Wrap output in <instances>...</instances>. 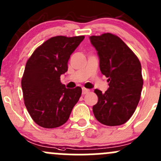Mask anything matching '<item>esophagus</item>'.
<instances>
[{"mask_svg":"<svg viewBox=\"0 0 161 161\" xmlns=\"http://www.w3.org/2000/svg\"><path fill=\"white\" fill-rule=\"evenodd\" d=\"M89 89H86V88H82V95H86L87 93H89Z\"/></svg>","mask_w":161,"mask_h":161,"instance_id":"esophagus-1","label":"esophagus"}]
</instances>
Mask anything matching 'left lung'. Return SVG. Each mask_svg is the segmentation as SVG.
Instances as JSON below:
<instances>
[{
	"instance_id": "8db88e82",
	"label": "left lung",
	"mask_w": 161,
	"mask_h": 161,
	"mask_svg": "<svg viewBox=\"0 0 161 161\" xmlns=\"http://www.w3.org/2000/svg\"><path fill=\"white\" fill-rule=\"evenodd\" d=\"M98 52L100 70L108 78L109 88L102 93L95 90L98 102L92 108L95 118L108 126L128 121L140 101L143 81L141 65L133 51L110 33L90 36Z\"/></svg>"
}]
</instances>
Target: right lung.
<instances>
[{
  "label": "right lung",
  "mask_w": 161,
  "mask_h": 161,
  "mask_svg": "<svg viewBox=\"0 0 161 161\" xmlns=\"http://www.w3.org/2000/svg\"><path fill=\"white\" fill-rule=\"evenodd\" d=\"M84 36L51 37L35 49L25 66L22 80L25 106L34 122L45 128L61 126L82 94V89H66L60 75L68 70L70 55Z\"/></svg>",
  "instance_id": "add662e5"
}]
</instances>
